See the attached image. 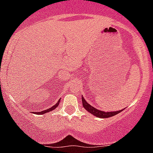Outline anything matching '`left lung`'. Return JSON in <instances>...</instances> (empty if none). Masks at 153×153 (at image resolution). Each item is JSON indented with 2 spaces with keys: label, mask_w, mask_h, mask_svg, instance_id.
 <instances>
[{
  "label": "left lung",
  "mask_w": 153,
  "mask_h": 153,
  "mask_svg": "<svg viewBox=\"0 0 153 153\" xmlns=\"http://www.w3.org/2000/svg\"><path fill=\"white\" fill-rule=\"evenodd\" d=\"M82 105H83L85 109L88 110L89 113H91L93 114V115H94L95 116H96L97 117H101V118H107V117L114 116V115H117V114L120 113V112L123 110H119V111H115V112H103L96 109L95 108H93V107L91 106V105L88 104L82 97Z\"/></svg>",
  "instance_id": "8db88e82"
}]
</instances>
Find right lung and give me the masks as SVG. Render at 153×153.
Wrapping results in <instances>:
<instances>
[{"label": "right lung", "mask_w": 153, "mask_h": 153, "mask_svg": "<svg viewBox=\"0 0 153 153\" xmlns=\"http://www.w3.org/2000/svg\"><path fill=\"white\" fill-rule=\"evenodd\" d=\"M60 99L58 101V102H57V103H56V105H53V106L52 107V108H48V109H47V110H43V111L38 112V113H36V114H38V115H41V114H44V113H48V112L51 111V110H54L55 108H56L58 106L59 102H60Z\"/></svg>", "instance_id": "add662e5"}]
</instances>
